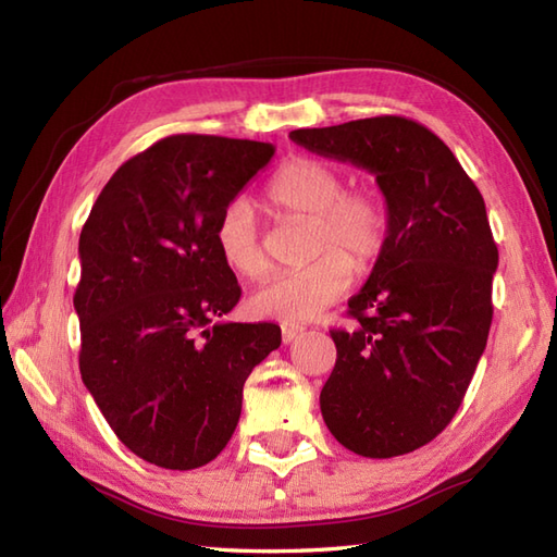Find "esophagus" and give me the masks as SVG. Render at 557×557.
Wrapping results in <instances>:
<instances>
[{"label": "esophagus", "mask_w": 557, "mask_h": 557, "mask_svg": "<svg viewBox=\"0 0 557 557\" xmlns=\"http://www.w3.org/2000/svg\"><path fill=\"white\" fill-rule=\"evenodd\" d=\"M304 333V325L299 323H282V339L285 342H294Z\"/></svg>", "instance_id": "1"}]
</instances>
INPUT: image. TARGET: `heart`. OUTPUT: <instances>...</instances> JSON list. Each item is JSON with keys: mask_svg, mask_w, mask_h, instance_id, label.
<instances>
[{"mask_svg": "<svg viewBox=\"0 0 557 557\" xmlns=\"http://www.w3.org/2000/svg\"><path fill=\"white\" fill-rule=\"evenodd\" d=\"M345 186L342 170L318 158H294L272 176L265 198L282 215L309 218L311 263L294 268L253 292L251 309L282 323L311 321L333 306L351 282V262L366 270L387 244L389 215L377 186ZM218 251L236 275L260 277L268 256L260 246L258 222L246 200H232L215 227Z\"/></svg>", "mask_w": 557, "mask_h": 557, "instance_id": "heart-1", "label": "heart"}]
</instances>
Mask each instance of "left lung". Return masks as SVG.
<instances>
[{
  "label": "left lung",
  "instance_id": "8db88e82",
  "mask_svg": "<svg viewBox=\"0 0 557 557\" xmlns=\"http://www.w3.org/2000/svg\"><path fill=\"white\" fill-rule=\"evenodd\" d=\"M289 138L375 176L389 230L369 280L333 330L335 369L321 389L325 425L351 453L387 459L453 421L493 321L498 246L476 184L441 138L405 116H371Z\"/></svg>",
  "mask_w": 557,
  "mask_h": 557
}]
</instances>
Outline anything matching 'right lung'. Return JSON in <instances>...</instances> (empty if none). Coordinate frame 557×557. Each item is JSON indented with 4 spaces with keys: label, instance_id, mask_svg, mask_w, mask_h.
<instances>
[{
    "label": "right lung",
    "instance_id": "right-lung-1",
    "mask_svg": "<svg viewBox=\"0 0 557 557\" xmlns=\"http://www.w3.org/2000/svg\"><path fill=\"white\" fill-rule=\"evenodd\" d=\"M275 146L170 136L104 184L78 239L81 377L116 437L162 469L215 459L272 323H222L242 297L215 227Z\"/></svg>",
    "mask_w": 557,
    "mask_h": 557
}]
</instances>
